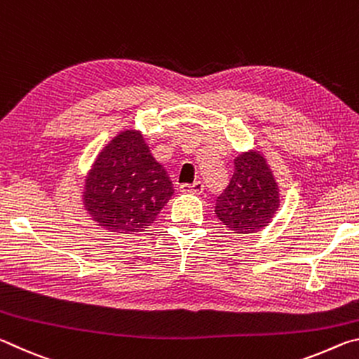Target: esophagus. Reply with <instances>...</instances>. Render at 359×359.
Masks as SVG:
<instances>
[{
  "instance_id": "1",
  "label": "esophagus",
  "mask_w": 359,
  "mask_h": 359,
  "mask_svg": "<svg viewBox=\"0 0 359 359\" xmlns=\"http://www.w3.org/2000/svg\"><path fill=\"white\" fill-rule=\"evenodd\" d=\"M204 190V185L201 184V182H194V184L188 185V184H184L180 185V191L182 193H193V194H201Z\"/></svg>"
}]
</instances>
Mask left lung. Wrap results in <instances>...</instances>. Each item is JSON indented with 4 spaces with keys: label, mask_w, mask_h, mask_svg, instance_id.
Instances as JSON below:
<instances>
[{
    "label": "left lung",
    "mask_w": 359,
    "mask_h": 359,
    "mask_svg": "<svg viewBox=\"0 0 359 359\" xmlns=\"http://www.w3.org/2000/svg\"><path fill=\"white\" fill-rule=\"evenodd\" d=\"M280 208V187L266 156L258 149L242 151L234 160V174L217 199L215 214L238 234L264 229Z\"/></svg>",
    "instance_id": "obj_1"
}]
</instances>
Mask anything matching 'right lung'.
Segmentation results:
<instances>
[{
	"mask_svg": "<svg viewBox=\"0 0 359 359\" xmlns=\"http://www.w3.org/2000/svg\"><path fill=\"white\" fill-rule=\"evenodd\" d=\"M172 184L139 130H123L96 155L85 175L82 204L111 233H142L172 196Z\"/></svg>",
	"mask_w": 359,
	"mask_h": 359,
	"instance_id": "obj_1",
	"label": "right lung"
}]
</instances>
